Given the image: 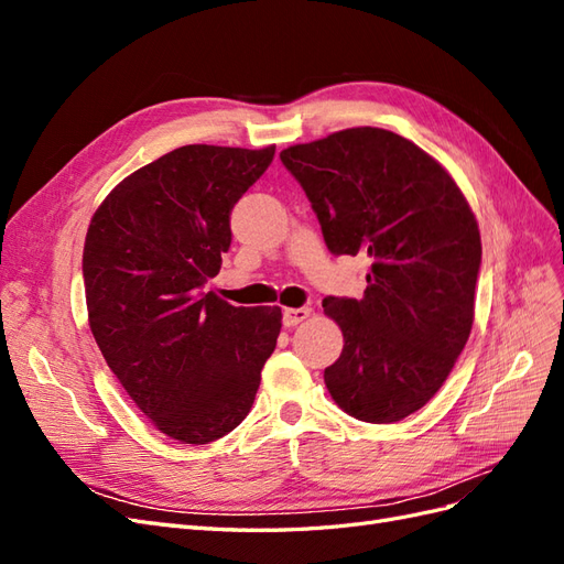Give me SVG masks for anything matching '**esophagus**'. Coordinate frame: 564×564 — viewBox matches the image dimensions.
Segmentation results:
<instances>
[{"mask_svg": "<svg viewBox=\"0 0 564 564\" xmlns=\"http://www.w3.org/2000/svg\"><path fill=\"white\" fill-rule=\"evenodd\" d=\"M311 308H284L282 313V322L284 327H296V324H301L305 317H311Z\"/></svg>", "mask_w": 564, "mask_h": 564, "instance_id": "1", "label": "esophagus"}]
</instances>
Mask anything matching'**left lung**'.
Instances as JSON below:
<instances>
[{
  "mask_svg": "<svg viewBox=\"0 0 564 564\" xmlns=\"http://www.w3.org/2000/svg\"><path fill=\"white\" fill-rule=\"evenodd\" d=\"M336 256H365L362 299L322 301L344 332L324 369L334 402L367 423L414 414L470 336L482 245L445 166L402 135L355 127L280 152Z\"/></svg>",
  "mask_w": 564,
  "mask_h": 564,
  "instance_id": "obj_1",
  "label": "left lung"
}]
</instances>
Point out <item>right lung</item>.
Wrapping results in <instances>:
<instances>
[{
  "label": "right lung",
  "mask_w": 564,
  "mask_h": 564,
  "mask_svg": "<svg viewBox=\"0 0 564 564\" xmlns=\"http://www.w3.org/2000/svg\"><path fill=\"white\" fill-rule=\"evenodd\" d=\"M272 158L275 145L176 148L119 183L87 230L96 344L135 406L183 445L245 421L278 344V305L235 308L204 294L230 249V212Z\"/></svg>",
  "instance_id": "obj_1"
}]
</instances>
